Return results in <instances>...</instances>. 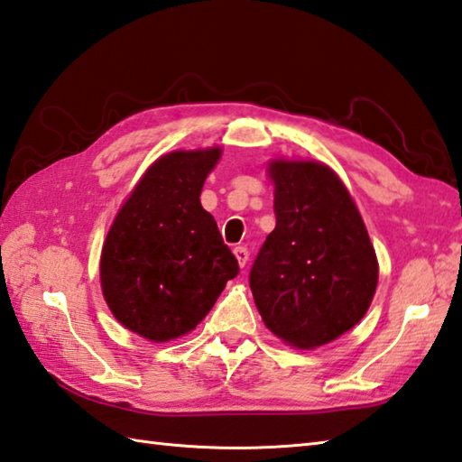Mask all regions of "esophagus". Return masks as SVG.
<instances>
[{
	"label": "esophagus",
	"instance_id": "1",
	"mask_svg": "<svg viewBox=\"0 0 462 462\" xmlns=\"http://www.w3.org/2000/svg\"><path fill=\"white\" fill-rule=\"evenodd\" d=\"M233 253H235V257H237L241 267L247 265V261H249V251H247V247H235Z\"/></svg>",
	"mask_w": 462,
	"mask_h": 462
}]
</instances>
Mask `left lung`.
Wrapping results in <instances>:
<instances>
[{
	"label": "left lung",
	"instance_id": "obj_1",
	"mask_svg": "<svg viewBox=\"0 0 462 462\" xmlns=\"http://www.w3.org/2000/svg\"><path fill=\"white\" fill-rule=\"evenodd\" d=\"M273 229L249 273L267 328L299 349L335 341L365 317L379 263L349 191L317 162L269 165Z\"/></svg>",
	"mask_w": 462,
	"mask_h": 462
}]
</instances>
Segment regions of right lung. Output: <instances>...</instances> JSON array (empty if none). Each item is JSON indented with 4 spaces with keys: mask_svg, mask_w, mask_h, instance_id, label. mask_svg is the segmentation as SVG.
Here are the masks:
<instances>
[{
    "mask_svg": "<svg viewBox=\"0 0 462 462\" xmlns=\"http://www.w3.org/2000/svg\"><path fill=\"white\" fill-rule=\"evenodd\" d=\"M221 149L173 152L147 169L101 251V289L129 331L165 343L193 331L239 265L199 195Z\"/></svg>",
    "mask_w": 462,
    "mask_h": 462,
    "instance_id": "1",
    "label": "right lung"
}]
</instances>
